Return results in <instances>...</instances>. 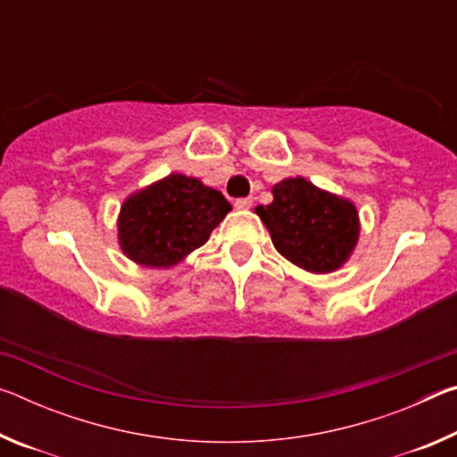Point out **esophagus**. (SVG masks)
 I'll return each instance as SVG.
<instances>
[{
    "mask_svg": "<svg viewBox=\"0 0 457 457\" xmlns=\"http://www.w3.org/2000/svg\"><path fill=\"white\" fill-rule=\"evenodd\" d=\"M252 204H253L252 197H242V199H236L234 207H236V210H239V212H245V210H250Z\"/></svg>",
    "mask_w": 457,
    "mask_h": 457,
    "instance_id": "obj_1",
    "label": "esophagus"
}]
</instances>
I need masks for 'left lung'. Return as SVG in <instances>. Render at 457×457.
Segmentation results:
<instances>
[{
  "label": "left lung",
  "instance_id": "left-lung-1",
  "mask_svg": "<svg viewBox=\"0 0 457 457\" xmlns=\"http://www.w3.org/2000/svg\"><path fill=\"white\" fill-rule=\"evenodd\" d=\"M274 201L258 205L272 244L292 264L314 274L335 272L359 242V213L349 199L322 191L304 177L272 187Z\"/></svg>",
  "mask_w": 457,
  "mask_h": 457
}]
</instances>
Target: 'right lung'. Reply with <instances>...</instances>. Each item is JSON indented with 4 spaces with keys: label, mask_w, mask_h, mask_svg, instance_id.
Here are the masks:
<instances>
[{
    "label": "right lung",
    "mask_w": 457,
    "mask_h": 457,
    "mask_svg": "<svg viewBox=\"0 0 457 457\" xmlns=\"http://www.w3.org/2000/svg\"><path fill=\"white\" fill-rule=\"evenodd\" d=\"M231 212L218 189L173 173L127 197L119 215L125 256L146 268H169L210 239Z\"/></svg>",
    "instance_id": "add662e5"
}]
</instances>
